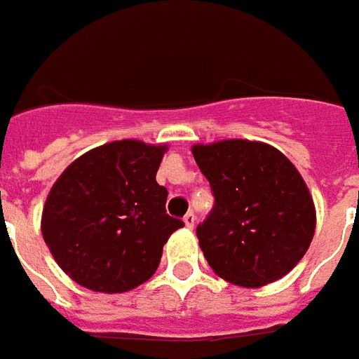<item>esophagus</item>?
Masks as SVG:
<instances>
[{
	"mask_svg": "<svg viewBox=\"0 0 359 359\" xmlns=\"http://www.w3.org/2000/svg\"><path fill=\"white\" fill-rule=\"evenodd\" d=\"M184 225L188 229H194V225H196V214L194 212H188L184 216Z\"/></svg>",
	"mask_w": 359,
	"mask_h": 359,
	"instance_id": "esophagus-1",
	"label": "esophagus"
}]
</instances>
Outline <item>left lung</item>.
Masks as SVG:
<instances>
[{"label":"left lung","mask_w":359,"mask_h":359,"mask_svg":"<svg viewBox=\"0 0 359 359\" xmlns=\"http://www.w3.org/2000/svg\"><path fill=\"white\" fill-rule=\"evenodd\" d=\"M216 197L197 227L205 259L219 278L240 287L278 281L309 250L317 210L306 180L276 147L224 140L191 147Z\"/></svg>","instance_id":"left-lung-1"}]
</instances>
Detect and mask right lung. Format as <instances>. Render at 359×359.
Masks as SVG:
<instances>
[{"label": "right lung", "instance_id": "right-lung-1", "mask_svg": "<svg viewBox=\"0 0 359 359\" xmlns=\"http://www.w3.org/2000/svg\"><path fill=\"white\" fill-rule=\"evenodd\" d=\"M168 145L111 141L76 158L53 182L41 231L59 268L95 292H126L156 272L163 244L184 227L165 214L156 171Z\"/></svg>", "mask_w": 359, "mask_h": 359}]
</instances>
